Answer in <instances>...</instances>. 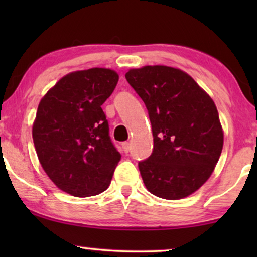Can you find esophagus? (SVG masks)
Wrapping results in <instances>:
<instances>
[{
	"label": "esophagus",
	"instance_id": "esophagus-1",
	"mask_svg": "<svg viewBox=\"0 0 257 257\" xmlns=\"http://www.w3.org/2000/svg\"><path fill=\"white\" fill-rule=\"evenodd\" d=\"M121 147H122V150H124V152L127 153L128 151H130V143L124 142V143L121 144Z\"/></svg>",
	"mask_w": 257,
	"mask_h": 257
}]
</instances>
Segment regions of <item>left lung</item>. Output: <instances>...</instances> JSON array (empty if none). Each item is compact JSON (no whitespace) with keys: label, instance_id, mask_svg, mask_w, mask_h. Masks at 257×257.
<instances>
[{"label":"left lung","instance_id":"1","mask_svg":"<svg viewBox=\"0 0 257 257\" xmlns=\"http://www.w3.org/2000/svg\"><path fill=\"white\" fill-rule=\"evenodd\" d=\"M126 79L149 111L153 152L140 161L147 191L180 200L212 175L223 147L215 103L188 73L166 65L130 69Z\"/></svg>","mask_w":257,"mask_h":257}]
</instances>
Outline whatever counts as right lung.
<instances>
[{
	"label": "right lung",
	"instance_id": "right-lung-1",
	"mask_svg": "<svg viewBox=\"0 0 257 257\" xmlns=\"http://www.w3.org/2000/svg\"><path fill=\"white\" fill-rule=\"evenodd\" d=\"M119 79L114 70L92 68L62 77L38 104L33 139L50 180L70 195L107 189L120 160L101 108Z\"/></svg>",
	"mask_w": 257,
	"mask_h": 257
}]
</instances>
